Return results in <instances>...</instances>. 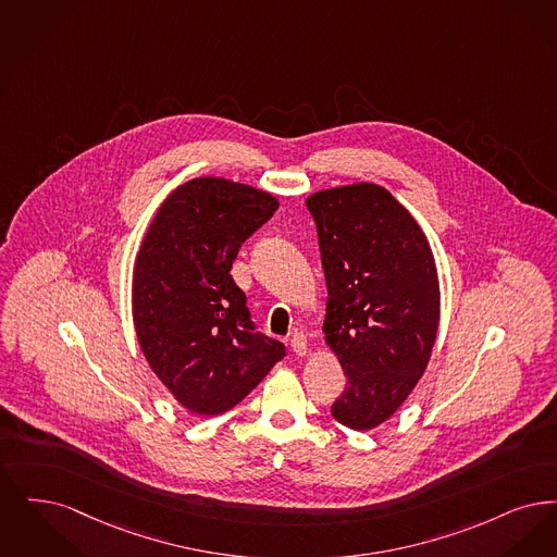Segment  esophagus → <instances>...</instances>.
Returning <instances> with one entry per match:
<instances>
[{
    "mask_svg": "<svg viewBox=\"0 0 557 557\" xmlns=\"http://www.w3.org/2000/svg\"><path fill=\"white\" fill-rule=\"evenodd\" d=\"M290 349H293V354L299 356V358H304V356L308 354V339H306L304 333H295V335L290 337Z\"/></svg>",
    "mask_w": 557,
    "mask_h": 557,
    "instance_id": "1",
    "label": "esophagus"
}]
</instances>
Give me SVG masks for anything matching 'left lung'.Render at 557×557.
Listing matches in <instances>:
<instances>
[{
	"label": "left lung",
	"instance_id": "1",
	"mask_svg": "<svg viewBox=\"0 0 557 557\" xmlns=\"http://www.w3.org/2000/svg\"><path fill=\"white\" fill-rule=\"evenodd\" d=\"M326 276L324 341L347 387L333 404L343 426L387 422L424 374L441 315L435 256L416 218L374 183L306 199Z\"/></svg>",
	"mask_w": 557,
	"mask_h": 557
}]
</instances>
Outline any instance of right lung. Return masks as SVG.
I'll use <instances>...</instances> for the list:
<instances>
[{
  "mask_svg": "<svg viewBox=\"0 0 557 557\" xmlns=\"http://www.w3.org/2000/svg\"><path fill=\"white\" fill-rule=\"evenodd\" d=\"M278 208L268 191L220 176L183 183L162 201L133 270V324L149 368L197 416L235 408L285 345L253 331L231 276L239 247Z\"/></svg>",
  "mask_w": 557,
  "mask_h": 557,
  "instance_id": "add662e5",
  "label": "right lung"
}]
</instances>
